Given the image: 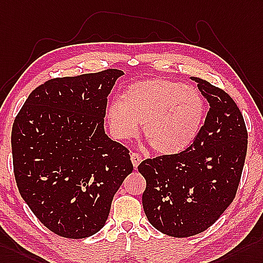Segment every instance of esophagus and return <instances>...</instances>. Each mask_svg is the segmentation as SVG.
Returning a JSON list of instances; mask_svg holds the SVG:
<instances>
[{"mask_svg": "<svg viewBox=\"0 0 263 263\" xmlns=\"http://www.w3.org/2000/svg\"><path fill=\"white\" fill-rule=\"evenodd\" d=\"M130 159H132V163L134 165V168L137 170L138 165L140 164V162H142V156H140L139 154H137V153H132Z\"/></svg>", "mask_w": 263, "mask_h": 263, "instance_id": "esophagus-1", "label": "esophagus"}]
</instances>
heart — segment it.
Masks as SVG:
<instances>
[{"instance_id":"b5f03b06","label":"heart","mask_w":263,"mask_h":263,"mask_svg":"<svg viewBox=\"0 0 263 263\" xmlns=\"http://www.w3.org/2000/svg\"><path fill=\"white\" fill-rule=\"evenodd\" d=\"M204 110L194 88L155 77L129 83L120 100L108 107L106 118L116 139L135 137L142 124L147 144L158 154L172 155L193 143Z\"/></svg>"}]
</instances>
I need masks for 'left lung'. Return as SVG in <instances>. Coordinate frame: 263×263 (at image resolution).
Masks as SVG:
<instances>
[{
    "label": "left lung",
    "mask_w": 263,
    "mask_h": 263,
    "mask_svg": "<svg viewBox=\"0 0 263 263\" xmlns=\"http://www.w3.org/2000/svg\"><path fill=\"white\" fill-rule=\"evenodd\" d=\"M209 101L204 125L187 149L145 159L143 208L152 226L174 238L205 231L235 197L248 133L234 100L206 80L191 77Z\"/></svg>",
    "instance_id": "8db88e82"
}]
</instances>
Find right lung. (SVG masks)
I'll use <instances>...</instances> for the list:
<instances>
[{
    "instance_id": "right-lung-1",
    "label": "right lung",
    "mask_w": 263,
    "mask_h": 263,
    "mask_svg": "<svg viewBox=\"0 0 263 263\" xmlns=\"http://www.w3.org/2000/svg\"><path fill=\"white\" fill-rule=\"evenodd\" d=\"M118 69L48 80L12 127L18 192L50 231L88 238L104 228L112 197L133 172L129 151L105 134L107 97Z\"/></svg>"
}]
</instances>
